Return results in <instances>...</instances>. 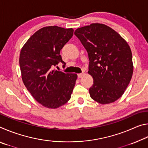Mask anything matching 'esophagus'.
Segmentation results:
<instances>
[{"instance_id":"1","label":"esophagus","mask_w":148,"mask_h":148,"mask_svg":"<svg viewBox=\"0 0 148 148\" xmlns=\"http://www.w3.org/2000/svg\"><path fill=\"white\" fill-rule=\"evenodd\" d=\"M84 74L83 73H80V74H77V77H79V78H80V77H82V76H83Z\"/></svg>"}]
</instances>
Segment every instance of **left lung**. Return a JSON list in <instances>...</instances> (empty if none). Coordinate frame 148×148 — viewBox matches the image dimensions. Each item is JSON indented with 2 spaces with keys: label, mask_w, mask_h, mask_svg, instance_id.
Returning <instances> with one entry per match:
<instances>
[{
  "label": "left lung",
  "mask_w": 148,
  "mask_h": 148,
  "mask_svg": "<svg viewBox=\"0 0 148 148\" xmlns=\"http://www.w3.org/2000/svg\"><path fill=\"white\" fill-rule=\"evenodd\" d=\"M77 37L89 57L88 73L93 77L91 99L101 104L122 96L133 73L131 50L127 42L110 27L92 23L77 29Z\"/></svg>",
  "instance_id": "1"
}]
</instances>
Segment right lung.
I'll list each match as a JSON object with an SVG mask.
<instances>
[{"label": "right lung", "mask_w": 148, "mask_h": 148, "mask_svg": "<svg viewBox=\"0 0 148 148\" xmlns=\"http://www.w3.org/2000/svg\"><path fill=\"white\" fill-rule=\"evenodd\" d=\"M73 32L57 26L44 27L30 37L21 50L19 66L24 85L37 102L48 108L68 102L76 84V74L53 70L59 62L64 68L60 51Z\"/></svg>", "instance_id": "add662e5"}]
</instances>
